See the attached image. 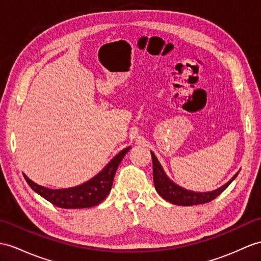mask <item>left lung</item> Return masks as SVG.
<instances>
[{"instance_id": "left-lung-1", "label": "left lung", "mask_w": 261, "mask_h": 261, "mask_svg": "<svg viewBox=\"0 0 261 261\" xmlns=\"http://www.w3.org/2000/svg\"><path fill=\"white\" fill-rule=\"evenodd\" d=\"M151 158H152V177H154V185L156 188V192L160 194L165 200H167L171 204L178 205V206H194V205H200L206 204L214 200L216 197L219 196L224 190L230 185L231 181L236 178L238 173L234 175L232 178L225 184L224 186L220 188L213 190V192L208 193H196L190 192L182 187L176 185L175 182L171 181L162 167V165L158 162L157 157L152 151H150Z\"/></svg>"}]
</instances>
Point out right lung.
<instances>
[{"mask_svg": "<svg viewBox=\"0 0 261 261\" xmlns=\"http://www.w3.org/2000/svg\"><path fill=\"white\" fill-rule=\"evenodd\" d=\"M129 149L130 147H126L122 151H119L106 165V167L101 169V171H99L92 179L72 188L49 189L37 185L34 181H32L27 175H23L25 180L35 193L42 196L47 201L52 202L56 207L66 209L90 208L100 204L110 194L118 165Z\"/></svg>", "mask_w": 261, "mask_h": 261, "instance_id": "1", "label": "right lung"}]
</instances>
